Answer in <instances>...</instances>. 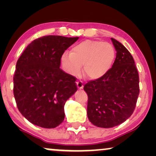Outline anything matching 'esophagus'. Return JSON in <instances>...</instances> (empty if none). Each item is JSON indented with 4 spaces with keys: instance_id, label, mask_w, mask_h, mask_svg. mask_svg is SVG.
Returning a JSON list of instances; mask_svg holds the SVG:
<instances>
[{
    "instance_id": "obj_1",
    "label": "esophagus",
    "mask_w": 156,
    "mask_h": 156,
    "mask_svg": "<svg viewBox=\"0 0 156 156\" xmlns=\"http://www.w3.org/2000/svg\"><path fill=\"white\" fill-rule=\"evenodd\" d=\"M76 86H77L78 89H83V87H84V84H83V82L82 81H78V82H76Z\"/></svg>"
}]
</instances>
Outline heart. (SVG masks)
Segmentation results:
<instances>
[{
	"instance_id": "heart-1",
	"label": "heart",
	"mask_w": 156,
	"mask_h": 156,
	"mask_svg": "<svg viewBox=\"0 0 156 156\" xmlns=\"http://www.w3.org/2000/svg\"><path fill=\"white\" fill-rule=\"evenodd\" d=\"M115 57V49L110 43L87 40L74 45L70 53L63 54L61 62L64 69L72 76L78 75L84 65L85 76L95 80L108 73Z\"/></svg>"
}]
</instances>
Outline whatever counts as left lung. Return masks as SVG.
Wrapping results in <instances>:
<instances>
[{
  "instance_id": "8db88e82",
  "label": "left lung",
  "mask_w": 156,
  "mask_h": 156,
  "mask_svg": "<svg viewBox=\"0 0 156 156\" xmlns=\"http://www.w3.org/2000/svg\"><path fill=\"white\" fill-rule=\"evenodd\" d=\"M116 51L112 67L103 77L89 81L84 89L88 95L87 116L97 127L112 128L129 118L139 94V76L135 62L121 42L112 38Z\"/></svg>"
}]
</instances>
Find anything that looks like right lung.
Listing matches in <instances>:
<instances>
[{"instance_id": "obj_1", "label": "right lung", "mask_w": 156, "mask_h": 156, "mask_svg": "<svg viewBox=\"0 0 156 156\" xmlns=\"http://www.w3.org/2000/svg\"><path fill=\"white\" fill-rule=\"evenodd\" d=\"M78 39L59 35L37 38L17 62L15 99L19 112L34 125L53 129L65 119V102L77 88L76 78L59 68L61 57Z\"/></svg>"}]
</instances>
